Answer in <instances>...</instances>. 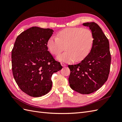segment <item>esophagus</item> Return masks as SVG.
<instances>
[{"label":"esophagus","mask_w":122,"mask_h":122,"mask_svg":"<svg viewBox=\"0 0 122 122\" xmlns=\"http://www.w3.org/2000/svg\"><path fill=\"white\" fill-rule=\"evenodd\" d=\"M61 66H66V64L64 63H63V62H61Z\"/></svg>","instance_id":"1"}]
</instances>
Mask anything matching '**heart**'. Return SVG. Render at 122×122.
Returning a JSON list of instances; mask_svg holds the SVG:
<instances>
[{
    "instance_id": "b5f03b06",
    "label": "heart",
    "mask_w": 122,
    "mask_h": 122,
    "mask_svg": "<svg viewBox=\"0 0 122 122\" xmlns=\"http://www.w3.org/2000/svg\"><path fill=\"white\" fill-rule=\"evenodd\" d=\"M94 39L93 33L89 29L81 27L68 28L59 31L57 37H51L46 45L51 53L55 56L60 53L65 46V52L56 57L59 61L80 62L90 53Z\"/></svg>"
}]
</instances>
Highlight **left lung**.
<instances>
[{"label": "left lung", "mask_w": 122, "mask_h": 122, "mask_svg": "<svg viewBox=\"0 0 122 122\" xmlns=\"http://www.w3.org/2000/svg\"><path fill=\"white\" fill-rule=\"evenodd\" d=\"M91 30L94 43L89 54L81 62L69 65L70 74V86L75 91L83 94L94 92L102 87L110 73L111 56L109 41L97 24H83Z\"/></svg>", "instance_id": "left-lung-1"}]
</instances>
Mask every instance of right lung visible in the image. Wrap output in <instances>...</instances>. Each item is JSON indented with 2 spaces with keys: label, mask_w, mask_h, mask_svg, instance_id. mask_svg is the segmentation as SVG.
I'll use <instances>...</instances> for the list:
<instances>
[{
  "label": "right lung",
  "mask_w": 122,
  "mask_h": 122,
  "mask_svg": "<svg viewBox=\"0 0 122 122\" xmlns=\"http://www.w3.org/2000/svg\"><path fill=\"white\" fill-rule=\"evenodd\" d=\"M52 29L32 27L18 36L11 51L12 71L17 85L32 97L45 95L51 89V76L62 68L48 51Z\"/></svg>",
  "instance_id": "obj_1"
}]
</instances>
